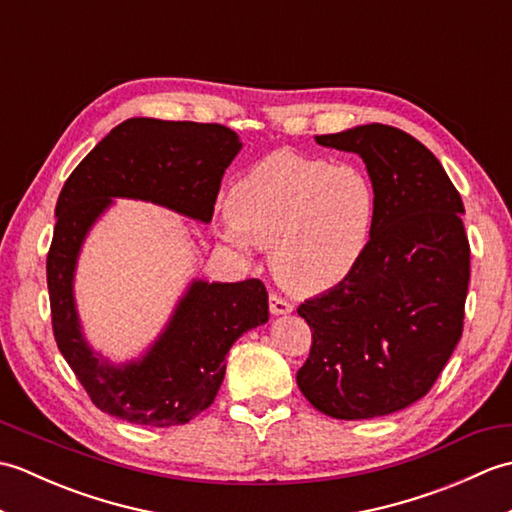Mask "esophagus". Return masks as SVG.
<instances>
[{"mask_svg":"<svg viewBox=\"0 0 512 512\" xmlns=\"http://www.w3.org/2000/svg\"><path fill=\"white\" fill-rule=\"evenodd\" d=\"M268 306H270V312H273L275 317H279V314H290L292 310H295V306H292L288 299L279 297V295H270L268 297Z\"/></svg>","mask_w":512,"mask_h":512,"instance_id":"34e87169","label":"esophagus"}]
</instances>
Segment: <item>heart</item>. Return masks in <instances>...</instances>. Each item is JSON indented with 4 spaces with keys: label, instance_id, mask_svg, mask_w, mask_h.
Instances as JSON below:
<instances>
[{
    "label": "heart",
    "instance_id": "1",
    "mask_svg": "<svg viewBox=\"0 0 512 512\" xmlns=\"http://www.w3.org/2000/svg\"><path fill=\"white\" fill-rule=\"evenodd\" d=\"M226 204L224 242L239 253L270 250L275 277L299 295L350 277L378 217V193L363 167L292 151H275L242 173Z\"/></svg>",
    "mask_w": 512,
    "mask_h": 512
}]
</instances>
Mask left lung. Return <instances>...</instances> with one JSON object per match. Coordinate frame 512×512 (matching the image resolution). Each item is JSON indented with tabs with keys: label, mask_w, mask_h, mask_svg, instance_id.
<instances>
[{
	"label": "left lung",
	"mask_w": 512,
	"mask_h": 512,
	"mask_svg": "<svg viewBox=\"0 0 512 512\" xmlns=\"http://www.w3.org/2000/svg\"><path fill=\"white\" fill-rule=\"evenodd\" d=\"M314 140L363 158L378 217L354 273L297 308L312 330L297 385L325 416H387L427 394L462 336L464 204L440 160L402 129L372 123Z\"/></svg>",
	"instance_id": "8db88e82"
}]
</instances>
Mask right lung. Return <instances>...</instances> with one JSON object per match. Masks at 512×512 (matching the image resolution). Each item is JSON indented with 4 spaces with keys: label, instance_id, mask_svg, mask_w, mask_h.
<instances>
[{
    "label": "right lung",
    "instance_id": "obj_1",
    "mask_svg": "<svg viewBox=\"0 0 512 512\" xmlns=\"http://www.w3.org/2000/svg\"><path fill=\"white\" fill-rule=\"evenodd\" d=\"M239 136L224 125L129 118L81 160L59 193L48 250L52 330L59 350L101 411L145 427L193 420L220 389L231 345L268 321L259 279H193L149 350L114 365L85 341L74 303V270L85 235L114 198L145 200L209 224Z\"/></svg>",
    "mask_w": 512,
    "mask_h": 512
}]
</instances>
